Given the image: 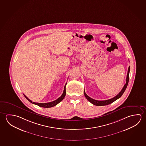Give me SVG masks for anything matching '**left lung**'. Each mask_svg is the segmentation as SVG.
Listing matches in <instances>:
<instances>
[{
    "label": "left lung",
    "mask_w": 146,
    "mask_h": 146,
    "mask_svg": "<svg viewBox=\"0 0 146 146\" xmlns=\"http://www.w3.org/2000/svg\"><path fill=\"white\" fill-rule=\"evenodd\" d=\"M129 72H130V66L128 68V73H127V75L126 79V84H125L124 87L122 88V90L119 93L117 94V96H115V97L110 99H108V100H96L93 99H92L91 97H90L89 96H88L86 95V93L85 91H84V95L85 97H86V99L89 102H90L91 103H92L94 105H96V106H104V105H107L108 104H110V103H112L113 102H114L116 100H117V99L120 98L122 96V95L123 94V93H124L125 91L126 88H127V86H128V82H129Z\"/></svg>",
    "instance_id": "left-lung-1"
}]
</instances>
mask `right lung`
<instances>
[{
    "label": "right lung",
    "mask_w": 146,
    "mask_h": 146,
    "mask_svg": "<svg viewBox=\"0 0 146 146\" xmlns=\"http://www.w3.org/2000/svg\"><path fill=\"white\" fill-rule=\"evenodd\" d=\"M67 84V83L65 84V86H64V92H63V93H62V96L60 97V98H58L56 100L53 101L52 102H48V103H36V102H33L32 101L29 100V98L27 97V96H25V95H24V96H25V97L27 98V99L31 103L34 104H36V105H38L40 107H42V108H52L55 105H57L58 104L60 103V102H61L64 99V98H65V96H66V86Z\"/></svg>",
    "instance_id": "add662e5"
}]
</instances>
